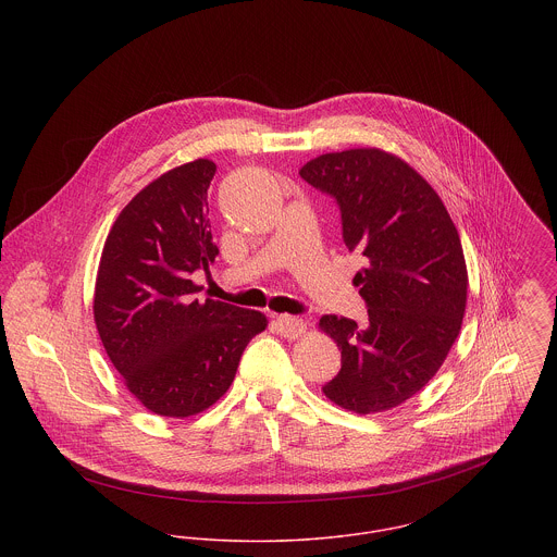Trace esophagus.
Returning <instances> with one entry per match:
<instances>
[{"instance_id": "34e87169", "label": "esophagus", "mask_w": 557, "mask_h": 557, "mask_svg": "<svg viewBox=\"0 0 557 557\" xmlns=\"http://www.w3.org/2000/svg\"><path fill=\"white\" fill-rule=\"evenodd\" d=\"M274 327L278 334H283L287 338H298L307 332V323L302 319L292 318V315H276Z\"/></svg>"}]
</instances>
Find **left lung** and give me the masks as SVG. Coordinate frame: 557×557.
Wrapping results in <instances>:
<instances>
[{
	"label": "left lung",
	"instance_id": "left-lung-1",
	"mask_svg": "<svg viewBox=\"0 0 557 557\" xmlns=\"http://www.w3.org/2000/svg\"><path fill=\"white\" fill-rule=\"evenodd\" d=\"M300 175L336 199L343 242L367 259L354 283L369 321L323 315L341 371L321 391L354 413L388 411L420 393L461 332L468 268L433 186L403 159L354 148L309 160Z\"/></svg>",
	"mask_w": 557,
	"mask_h": 557
}]
</instances>
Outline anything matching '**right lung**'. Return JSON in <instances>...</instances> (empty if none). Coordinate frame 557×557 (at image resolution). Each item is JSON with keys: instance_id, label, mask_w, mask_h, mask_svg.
I'll return each instance as SVG.
<instances>
[{"instance_id": "add662e5", "label": "right lung", "mask_w": 557, "mask_h": 557, "mask_svg": "<svg viewBox=\"0 0 557 557\" xmlns=\"http://www.w3.org/2000/svg\"><path fill=\"white\" fill-rule=\"evenodd\" d=\"M216 164L197 159L162 173L115 219L98 265L94 321L124 386L164 418H188L223 397L259 311L212 298L190 281L219 255L208 219Z\"/></svg>"}]
</instances>
